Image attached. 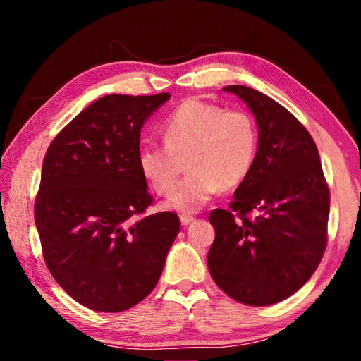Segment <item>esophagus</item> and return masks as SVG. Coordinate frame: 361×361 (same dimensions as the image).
<instances>
[{
  "instance_id": "34e87169",
  "label": "esophagus",
  "mask_w": 361,
  "mask_h": 361,
  "mask_svg": "<svg viewBox=\"0 0 361 361\" xmlns=\"http://www.w3.org/2000/svg\"><path fill=\"white\" fill-rule=\"evenodd\" d=\"M180 219H181V224H183V226H188L189 223H192L195 218H194L192 215H181Z\"/></svg>"
}]
</instances>
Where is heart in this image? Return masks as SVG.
I'll list each match as a JSON object with an SVG mask.
<instances>
[{
  "label": "heart",
  "mask_w": 361,
  "mask_h": 361,
  "mask_svg": "<svg viewBox=\"0 0 361 361\" xmlns=\"http://www.w3.org/2000/svg\"><path fill=\"white\" fill-rule=\"evenodd\" d=\"M162 133L166 143L142 145L137 162L145 180L162 195L172 192L188 162L190 173L167 200L173 210L197 212L221 188L242 185L258 157V126L240 108L188 99L164 121Z\"/></svg>",
  "instance_id": "b5f03b06"
}]
</instances>
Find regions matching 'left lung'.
Here are the masks:
<instances>
[{"instance_id": "left-lung-1", "label": "left lung", "mask_w": 361, "mask_h": 361, "mask_svg": "<svg viewBox=\"0 0 361 361\" xmlns=\"http://www.w3.org/2000/svg\"><path fill=\"white\" fill-rule=\"evenodd\" d=\"M259 127V149L229 209H215L209 271L247 305L283 301L312 277L328 242L329 188L319 149L288 109L247 85H228Z\"/></svg>"}]
</instances>
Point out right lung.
I'll list each match as a JSON object with an SVG mask.
<instances>
[{"label":"right lung","mask_w":361,"mask_h":361,"mask_svg":"<svg viewBox=\"0 0 361 361\" xmlns=\"http://www.w3.org/2000/svg\"><path fill=\"white\" fill-rule=\"evenodd\" d=\"M169 99L105 95L49 145L35 221L49 272L84 307L122 312L143 301L178 235L176 213L146 215L154 197L137 162L145 121Z\"/></svg>","instance_id":"1"}]
</instances>
